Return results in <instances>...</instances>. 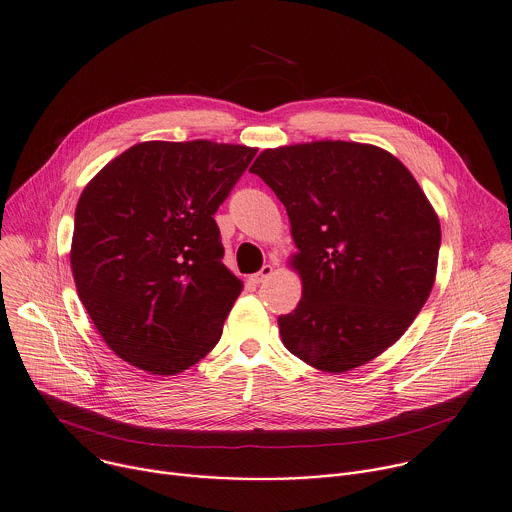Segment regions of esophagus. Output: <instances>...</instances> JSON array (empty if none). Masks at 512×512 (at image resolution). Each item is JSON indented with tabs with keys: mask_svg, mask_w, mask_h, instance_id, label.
<instances>
[{
	"mask_svg": "<svg viewBox=\"0 0 512 512\" xmlns=\"http://www.w3.org/2000/svg\"><path fill=\"white\" fill-rule=\"evenodd\" d=\"M271 273H273V265H263V267H261V271H259V273H255V275H251V281H253V283H257V285H259V283H263V281H265V279H267V277H269V275H271Z\"/></svg>",
	"mask_w": 512,
	"mask_h": 512,
	"instance_id": "1",
	"label": "esophagus"
}]
</instances>
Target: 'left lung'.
<instances>
[{
  "label": "left lung",
  "instance_id": "8db88e82",
  "mask_svg": "<svg viewBox=\"0 0 512 512\" xmlns=\"http://www.w3.org/2000/svg\"><path fill=\"white\" fill-rule=\"evenodd\" d=\"M289 215L303 295L279 315L285 348L342 374L386 352L424 307L436 277L440 223L410 170L390 152L321 140L257 156Z\"/></svg>",
  "mask_w": 512,
  "mask_h": 512
}]
</instances>
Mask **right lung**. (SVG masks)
<instances>
[{"instance_id": "right-lung-1", "label": "right lung", "mask_w": 512, "mask_h": 512, "mask_svg": "<svg viewBox=\"0 0 512 512\" xmlns=\"http://www.w3.org/2000/svg\"><path fill=\"white\" fill-rule=\"evenodd\" d=\"M255 154L211 140L140 142L84 189L72 273L98 333L124 362L173 376L217 346L241 281L223 265L213 215Z\"/></svg>"}]
</instances>
